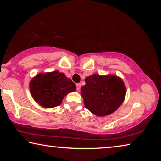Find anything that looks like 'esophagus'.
I'll return each instance as SVG.
<instances>
[{
    "instance_id": "obj_1",
    "label": "esophagus",
    "mask_w": 161,
    "mask_h": 161,
    "mask_svg": "<svg viewBox=\"0 0 161 161\" xmlns=\"http://www.w3.org/2000/svg\"><path fill=\"white\" fill-rule=\"evenodd\" d=\"M76 86H77V90L79 92L80 90V88H81V84L80 83H78L76 84Z\"/></svg>"
}]
</instances>
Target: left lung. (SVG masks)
<instances>
[{"label":"left lung","mask_w":161,"mask_h":161,"mask_svg":"<svg viewBox=\"0 0 161 161\" xmlns=\"http://www.w3.org/2000/svg\"><path fill=\"white\" fill-rule=\"evenodd\" d=\"M85 83L81 88V95L85 107L94 115H109L124 102L126 89L118 76L94 74L85 79Z\"/></svg>","instance_id":"obj_1"}]
</instances>
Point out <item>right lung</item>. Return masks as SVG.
<instances>
[{"label": "right lung", "instance_id": "right-lung-1", "mask_svg": "<svg viewBox=\"0 0 161 161\" xmlns=\"http://www.w3.org/2000/svg\"><path fill=\"white\" fill-rule=\"evenodd\" d=\"M32 97L38 104L47 108L60 105L68 93L76 91V85L59 71L39 73L29 84Z\"/></svg>", "mask_w": 161, "mask_h": 161}]
</instances>
